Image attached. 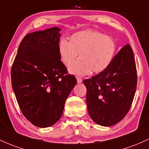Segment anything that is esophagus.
Here are the masks:
<instances>
[{
    "instance_id": "34e87169",
    "label": "esophagus",
    "mask_w": 149,
    "mask_h": 149,
    "mask_svg": "<svg viewBox=\"0 0 149 149\" xmlns=\"http://www.w3.org/2000/svg\"><path fill=\"white\" fill-rule=\"evenodd\" d=\"M82 81H83V80H82L81 78H77V83H82Z\"/></svg>"
}]
</instances>
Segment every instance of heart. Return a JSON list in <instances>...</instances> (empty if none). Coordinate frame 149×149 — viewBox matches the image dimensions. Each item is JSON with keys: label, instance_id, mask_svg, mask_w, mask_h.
I'll list each match as a JSON object with an SVG mask.
<instances>
[{"label": "heart", "instance_id": "b5f03b06", "mask_svg": "<svg viewBox=\"0 0 149 149\" xmlns=\"http://www.w3.org/2000/svg\"><path fill=\"white\" fill-rule=\"evenodd\" d=\"M61 62L69 66L79 54L80 59L71 64L70 73L83 76L92 72L102 73L108 69L115 57L116 43L111 37L95 30L73 34L69 41L61 39L58 45Z\"/></svg>", "mask_w": 149, "mask_h": 149}]
</instances>
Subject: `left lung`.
Wrapping results in <instances>:
<instances>
[{
  "instance_id": "obj_1",
  "label": "left lung",
  "mask_w": 149,
  "mask_h": 149,
  "mask_svg": "<svg viewBox=\"0 0 149 149\" xmlns=\"http://www.w3.org/2000/svg\"><path fill=\"white\" fill-rule=\"evenodd\" d=\"M89 115L97 124L114 125L130 109L137 83L134 53L129 44L114 57L103 72L83 81Z\"/></svg>"
}]
</instances>
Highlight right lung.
I'll return each instance as SVG.
<instances>
[{"mask_svg": "<svg viewBox=\"0 0 149 149\" xmlns=\"http://www.w3.org/2000/svg\"><path fill=\"white\" fill-rule=\"evenodd\" d=\"M61 29L52 27L26 35L11 71L12 85L26 118L39 127L60 119L77 80L67 74L58 51Z\"/></svg>", "mask_w": 149, "mask_h": 149, "instance_id": "1", "label": "right lung"}]
</instances>
